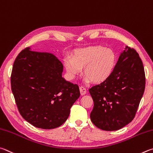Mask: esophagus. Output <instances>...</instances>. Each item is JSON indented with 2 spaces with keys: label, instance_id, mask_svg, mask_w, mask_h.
Returning <instances> with one entry per match:
<instances>
[{
  "label": "esophagus",
  "instance_id": "34e87169",
  "mask_svg": "<svg viewBox=\"0 0 153 153\" xmlns=\"http://www.w3.org/2000/svg\"><path fill=\"white\" fill-rule=\"evenodd\" d=\"M79 89H80V92H81V95H84L86 94L87 90H86V89H85L84 87H82V86L80 87Z\"/></svg>",
  "mask_w": 153,
  "mask_h": 153
}]
</instances>
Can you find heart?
I'll use <instances>...</instances> for the list:
<instances>
[{"label": "heart", "mask_w": 153, "mask_h": 153, "mask_svg": "<svg viewBox=\"0 0 153 153\" xmlns=\"http://www.w3.org/2000/svg\"><path fill=\"white\" fill-rule=\"evenodd\" d=\"M116 63V53L100 45L78 48L71 57L64 59V65L70 79H73L83 67L85 81L101 83L111 74Z\"/></svg>", "instance_id": "b5f03b06"}]
</instances>
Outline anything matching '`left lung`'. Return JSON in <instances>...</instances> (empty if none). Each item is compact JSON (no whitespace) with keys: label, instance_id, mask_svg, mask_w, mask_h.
Listing matches in <instances>:
<instances>
[{"label":"left lung","instance_id":"1","mask_svg":"<svg viewBox=\"0 0 153 153\" xmlns=\"http://www.w3.org/2000/svg\"><path fill=\"white\" fill-rule=\"evenodd\" d=\"M144 89L143 62L134 49L126 46L109 78L89 89L91 122L103 130L121 129L135 117Z\"/></svg>","mask_w":153,"mask_h":153}]
</instances>
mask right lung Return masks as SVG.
<instances>
[{
	"mask_svg": "<svg viewBox=\"0 0 153 153\" xmlns=\"http://www.w3.org/2000/svg\"><path fill=\"white\" fill-rule=\"evenodd\" d=\"M62 72V64L51 53L27 48L16 58L10 76L11 90L21 116L33 126H60L81 95L78 85L66 81Z\"/></svg>",
	"mask_w": 153,
	"mask_h": 153,
	"instance_id": "add662e5",
	"label": "right lung"
}]
</instances>
